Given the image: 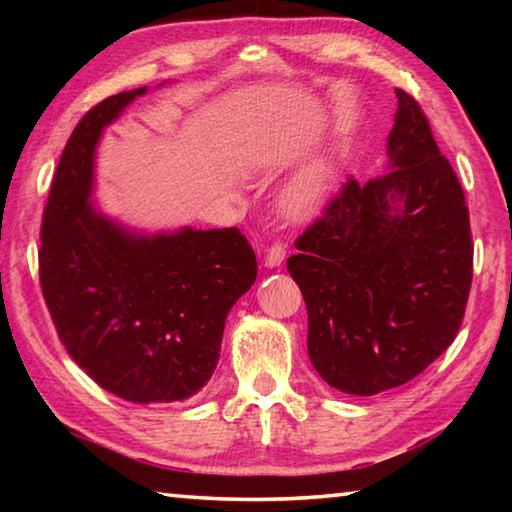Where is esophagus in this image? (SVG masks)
<instances>
[{"instance_id":"esophagus-1","label":"esophagus","mask_w":512,"mask_h":512,"mask_svg":"<svg viewBox=\"0 0 512 512\" xmlns=\"http://www.w3.org/2000/svg\"><path fill=\"white\" fill-rule=\"evenodd\" d=\"M284 255H287V246L282 244V239H273L271 246L266 250V257H264V264L268 268H275L284 262Z\"/></svg>"}]
</instances>
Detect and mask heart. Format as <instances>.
I'll list each match as a JSON object with an SVG mask.
<instances>
[{"label":"heart","instance_id":"1","mask_svg":"<svg viewBox=\"0 0 512 512\" xmlns=\"http://www.w3.org/2000/svg\"><path fill=\"white\" fill-rule=\"evenodd\" d=\"M334 176L336 167L334 162L327 158L314 162L311 167L298 173L282 194L284 212L293 216V219H302V216L314 214L318 207L325 203L329 187L334 183Z\"/></svg>","mask_w":512,"mask_h":512}]
</instances>
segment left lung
I'll return each instance as SVG.
<instances>
[{
    "label": "left lung",
    "mask_w": 512,
    "mask_h": 512,
    "mask_svg": "<svg viewBox=\"0 0 512 512\" xmlns=\"http://www.w3.org/2000/svg\"><path fill=\"white\" fill-rule=\"evenodd\" d=\"M395 97L388 171L345 180L287 259L307 305L311 363L359 397L427 370L456 339L472 287L463 187L420 103L400 88Z\"/></svg>",
    "instance_id": "obj_1"
}]
</instances>
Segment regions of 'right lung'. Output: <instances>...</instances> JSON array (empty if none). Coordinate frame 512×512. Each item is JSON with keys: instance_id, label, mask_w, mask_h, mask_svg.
I'll list each match as a JSON object with an SVG mask.
<instances>
[{"instance_id": "obj_1", "label": "right lung", "mask_w": 512, "mask_h": 512, "mask_svg": "<svg viewBox=\"0 0 512 512\" xmlns=\"http://www.w3.org/2000/svg\"><path fill=\"white\" fill-rule=\"evenodd\" d=\"M144 92L103 99L69 135L42 212L38 271L69 357L108 393L155 404L187 400L212 377L257 259L239 228L140 237L92 210L103 126Z\"/></svg>"}]
</instances>
